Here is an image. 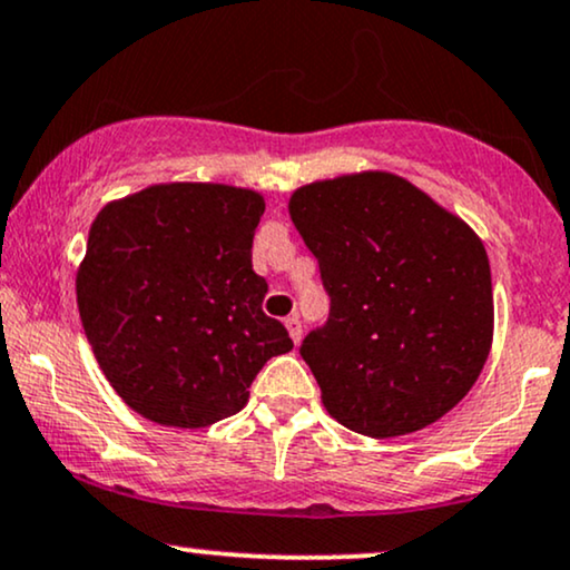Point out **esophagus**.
Segmentation results:
<instances>
[{
	"instance_id": "obj_1",
	"label": "esophagus",
	"mask_w": 570,
	"mask_h": 570,
	"mask_svg": "<svg viewBox=\"0 0 570 570\" xmlns=\"http://www.w3.org/2000/svg\"><path fill=\"white\" fill-rule=\"evenodd\" d=\"M284 324H286V328H289V337L294 340V345H297V342L303 340V321H299V315H289Z\"/></svg>"
}]
</instances>
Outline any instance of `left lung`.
I'll return each instance as SVG.
<instances>
[{
    "label": "left lung",
    "instance_id": "left-lung-1",
    "mask_svg": "<svg viewBox=\"0 0 570 570\" xmlns=\"http://www.w3.org/2000/svg\"><path fill=\"white\" fill-rule=\"evenodd\" d=\"M289 215L328 294L326 324L299 345L328 414L368 438L441 420L491 351V267L475 230L390 173L303 185Z\"/></svg>",
    "mask_w": 570,
    "mask_h": 570
}]
</instances>
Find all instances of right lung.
<instances>
[{"label": "right lung", "mask_w": 570, "mask_h": 570, "mask_svg": "<svg viewBox=\"0 0 570 570\" xmlns=\"http://www.w3.org/2000/svg\"><path fill=\"white\" fill-rule=\"evenodd\" d=\"M265 212L255 190L167 183L95 217L77 303L102 374L129 409L167 428H209L242 411L284 324L263 313L252 271Z\"/></svg>", "instance_id": "1"}]
</instances>
